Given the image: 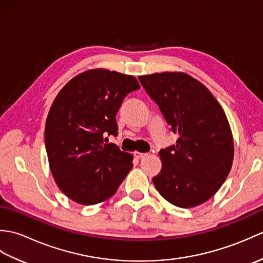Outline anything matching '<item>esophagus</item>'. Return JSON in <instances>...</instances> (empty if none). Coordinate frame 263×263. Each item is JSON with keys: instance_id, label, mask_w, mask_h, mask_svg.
<instances>
[{"instance_id": "obj_1", "label": "esophagus", "mask_w": 263, "mask_h": 263, "mask_svg": "<svg viewBox=\"0 0 263 263\" xmlns=\"http://www.w3.org/2000/svg\"><path fill=\"white\" fill-rule=\"evenodd\" d=\"M146 156H147V154H144V153H139V152L135 153V157L138 158V159H142V158L146 157Z\"/></svg>"}]
</instances>
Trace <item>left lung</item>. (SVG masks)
Returning a JSON list of instances; mask_svg holds the SVG:
<instances>
[{
    "mask_svg": "<svg viewBox=\"0 0 263 263\" xmlns=\"http://www.w3.org/2000/svg\"><path fill=\"white\" fill-rule=\"evenodd\" d=\"M178 135L159 152L161 170L153 177L159 194L180 208L208 201L230 174L234 141L224 109L204 85L184 72L139 77Z\"/></svg>",
    "mask_w": 263,
    "mask_h": 263,
    "instance_id": "left-lung-1",
    "label": "left lung"
}]
</instances>
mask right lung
Returning a JSON list of instances; mask_svg holds the SVG:
<instances>
[{"instance_id": "obj_1", "label": "right lung", "mask_w": 263, "mask_h": 263, "mask_svg": "<svg viewBox=\"0 0 263 263\" xmlns=\"http://www.w3.org/2000/svg\"><path fill=\"white\" fill-rule=\"evenodd\" d=\"M140 89L133 76L87 70L61 89L49 108L45 147L55 183L77 203L109 199L132 168L133 156L106 135H117L115 116L126 95Z\"/></svg>"}]
</instances>
